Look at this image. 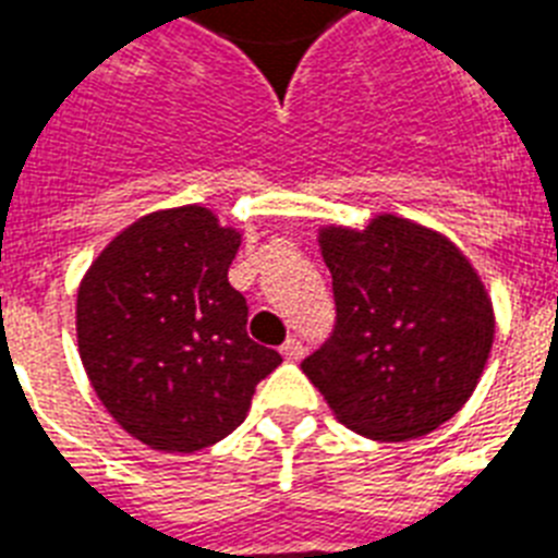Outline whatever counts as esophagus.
Here are the masks:
<instances>
[{"label":"esophagus","mask_w":558,"mask_h":558,"mask_svg":"<svg viewBox=\"0 0 558 558\" xmlns=\"http://www.w3.org/2000/svg\"><path fill=\"white\" fill-rule=\"evenodd\" d=\"M303 351H306V349H303V343H301V340H294V337H289L287 343L280 345V354H283L287 360H301Z\"/></svg>","instance_id":"34e87169"}]
</instances>
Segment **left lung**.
I'll list each match as a JSON object with an SVG mask.
<instances>
[{
  "label": "left lung",
  "instance_id": "left-lung-1",
  "mask_svg": "<svg viewBox=\"0 0 558 558\" xmlns=\"http://www.w3.org/2000/svg\"><path fill=\"white\" fill-rule=\"evenodd\" d=\"M337 326L301 363L331 414L368 439L402 442L448 423L474 395L494 345L490 294L437 229L380 213L363 229H317Z\"/></svg>",
  "mask_w": 558,
  "mask_h": 558
}]
</instances>
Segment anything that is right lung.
Segmentation results:
<instances>
[{
  "instance_id": "obj_1",
  "label": "right lung",
  "mask_w": 558,
  "mask_h": 558,
  "mask_svg": "<svg viewBox=\"0 0 558 558\" xmlns=\"http://www.w3.org/2000/svg\"><path fill=\"white\" fill-rule=\"evenodd\" d=\"M241 229L204 204L156 209L87 266L76 298L78 357L110 416L144 446L192 453L246 420L255 386L280 366L246 335L229 287Z\"/></svg>"
}]
</instances>
